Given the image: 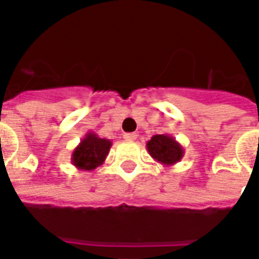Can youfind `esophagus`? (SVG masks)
<instances>
[{"mask_svg": "<svg viewBox=\"0 0 259 259\" xmlns=\"http://www.w3.org/2000/svg\"><path fill=\"white\" fill-rule=\"evenodd\" d=\"M123 137L127 141H135L136 139H137V135H136V133H124Z\"/></svg>", "mask_w": 259, "mask_h": 259, "instance_id": "obj_1", "label": "esophagus"}]
</instances>
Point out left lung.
Wrapping results in <instances>:
<instances>
[{
  "label": "left lung",
  "instance_id": "obj_1",
  "mask_svg": "<svg viewBox=\"0 0 259 259\" xmlns=\"http://www.w3.org/2000/svg\"><path fill=\"white\" fill-rule=\"evenodd\" d=\"M147 150L155 161L166 166L178 163L185 155L183 147L170 135L152 136L151 140L147 141Z\"/></svg>",
  "mask_w": 259,
  "mask_h": 259
}]
</instances>
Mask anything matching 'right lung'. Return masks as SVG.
Listing matches in <instances>:
<instances>
[{
    "mask_svg": "<svg viewBox=\"0 0 259 259\" xmlns=\"http://www.w3.org/2000/svg\"><path fill=\"white\" fill-rule=\"evenodd\" d=\"M112 141L98 137L94 132H89L80 140L79 146L72 152L70 161L74 166L81 170H93L104 163L109 154Z\"/></svg>",
    "mask_w": 259,
    "mask_h": 259,
    "instance_id": "1",
    "label": "right lung"
}]
</instances>
